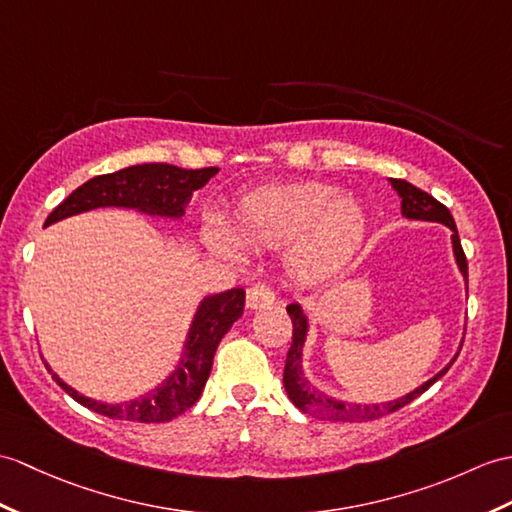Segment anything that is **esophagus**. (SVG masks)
<instances>
[{
	"instance_id": "obj_1",
	"label": "esophagus",
	"mask_w": 512,
	"mask_h": 512,
	"mask_svg": "<svg viewBox=\"0 0 512 512\" xmlns=\"http://www.w3.org/2000/svg\"><path fill=\"white\" fill-rule=\"evenodd\" d=\"M272 303H275V292H272L264 283H255L253 288L246 292L248 310H259V307H268Z\"/></svg>"
}]
</instances>
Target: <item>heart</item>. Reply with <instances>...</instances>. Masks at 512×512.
<instances>
[{
    "label": "heart",
    "instance_id": "obj_1",
    "mask_svg": "<svg viewBox=\"0 0 512 512\" xmlns=\"http://www.w3.org/2000/svg\"><path fill=\"white\" fill-rule=\"evenodd\" d=\"M368 231L364 202L327 183L266 187L246 194L233 211L229 231L218 222L205 229L207 244L242 261V248L279 251L290 279L303 285L336 277L360 251Z\"/></svg>",
    "mask_w": 512,
    "mask_h": 512
}]
</instances>
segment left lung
Returning a JSON list of instances; mask_svg holds the SVG:
<instances>
[{"label": "left lung", "instance_id": "1", "mask_svg": "<svg viewBox=\"0 0 512 512\" xmlns=\"http://www.w3.org/2000/svg\"><path fill=\"white\" fill-rule=\"evenodd\" d=\"M392 189L399 194L401 198V216L408 220H423V222H438L445 224L447 229H451V248H454V257L458 270L462 272L467 283V257L465 251L460 246V237H458V229L456 222L451 218V213L445 205H441L434 196H430L423 189L414 187L408 181H401V178H388ZM288 314L292 318V347L288 351V358H285V368H283V386L285 392H288L290 401L294 403L296 408L301 412L310 414V417L316 419H327V421H342V423H351V421H373L379 417H386L390 412H397L399 408L408 406L410 401L417 399L419 395L430 388L434 382H438L447 371L449 366L454 364V360L458 358V353L451 358V362L438 371L432 379H427L425 384H421L419 388L410 390L408 395H403L399 399L392 401H382V403H355V401H342L327 395V392L318 390L310 379L305 377L303 373V344L307 340V331H310V318H307L305 310L299 303L288 305ZM462 347V344H460Z\"/></svg>", "mask_w": 512, "mask_h": 512}]
</instances>
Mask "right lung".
Masks as SVG:
<instances>
[{
	"label": "right lung",
	"instance_id": "obj_1",
	"mask_svg": "<svg viewBox=\"0 0 512 512\" xmlns=\"http://www.w3.org/2000/svg\"><path fill=\"white\" fill-rule=\"evenodd\" d=\"M216 174L218 168L183 170L168 163L130 165V168H124L120 172L95 176L85 185L74 189L47 216L45 227H50V224L58 220L100 207L137 209L141 213H148V216L178 220L185 216L187 202L192 200L196 189L205 187L209 178ZM244 296L246 294L242 288H233L202 299L196 307L192 325H189L181 360H178L176 368L157 388L148 390L146 395L137 399L106 403L85 397L78 390L67 386L50 366H45L52 373L54 382L69 397H74L78 403L93 412L104 414V417L137 423L172 421L198 401L200 392L209 379L213 355H216L220 340L244 312Z\"/></svg>",
	"mask_w": 512,
	"mask_h": 512
}]
</instances>
